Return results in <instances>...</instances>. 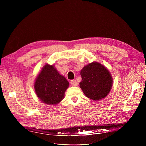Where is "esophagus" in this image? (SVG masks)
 I'll return each mask as SVG.
<instances>
[{
  "label": "esophagus",
  "instance_id": "esophagus-1",
  "mask_svg": "<svg viewBox=\"0 0 146 146\" xmlns=\"http://www.w3.org/2000/svg\"><path fill=\"white\" fill-rule=\"evenodd\" d=\"M70 84H72V86L76 87V86H77L78 83H77V81H76V80H72V81H70Z\"/></svg>",
  "mask_w": 146,
  "mask_h": 146
}]
</instances>
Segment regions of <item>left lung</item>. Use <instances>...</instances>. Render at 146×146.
Returning <instances> with one entry per match:
<instances>
[{"label":"left lung","mask_w":146,"mask_h":146,"mask_svg":"<svg viewBox=\"0 0 146 146\" xmlns=\"http://www.w3.org/2000/svg\"><path fill=\"white\" fill-rule=\"evenodd\" d=\"M82 81L80 87L88 98L98 100L105 98L113 84L109 70L98 62H92L84 66L80 72Z\"/></svg>","instance_id":"obj_1"}]
</instances>
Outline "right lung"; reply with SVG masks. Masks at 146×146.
Returning a JSON list of instances; mask_svg holds the SVG:
<instances>
[{
  "instance_id": "1",
  "label": "right lung",
  "mask_w": 146,
  "mask_h": 146,
  "mask_svg": "<svg viewBox=\"0 0 146 146\" xmlns=\"http://www.w3.org/2000/svg\"><path fill=\"white\" fill-rule=\"evenodd\" d=\"M68 81L52 65H46L37 76L35 90L37 97L47 105H56L64 98Z\"/></svg>"
}]
</instances>
